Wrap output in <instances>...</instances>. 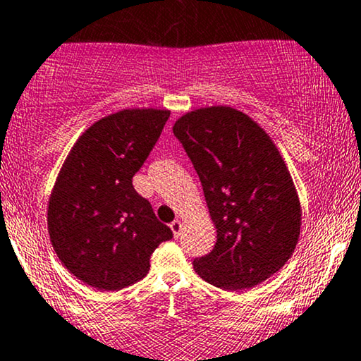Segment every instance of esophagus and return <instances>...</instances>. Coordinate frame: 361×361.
I'll return each instance as SVG.
<instances>
[{
    "instance_id": "esophagus-1",
    "label": "esophagus",
    "mask_w": 361,
    "mask_h": 361,
    "mask_svg": "<svg viewBox=\"0 0 361 361\" xmlns=\"http://www.w3.org/2000/svg\"><path fill=\"white\" fill-rule=\"evenodd\" d=\"M181 221H178V220H175L173 223H170V228H171V231H173V236H175V238H178V236L181 235Z\"/></svg>"
}]
</instances>
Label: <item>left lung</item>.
<instances>
[{
    "label": "left lung",
    "mask_w": 361,
    "mask_h": 361,
    "mask_svg": "<svg viewBox=\"0 0 361 361\" xmlns=\"http://www.w3.org/2000/svg\"><path fill=\"white\" fill-rule=\"evenodd\" d=\"M173 133L202 181L216 243L196 273L223 290H248L288 262L302 212L285 161L245 113L212 106L181 116Z\"/></svg>",
    "instance_id": "obj_1"
}]
</instances>
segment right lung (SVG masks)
Returning a JSON list of instances; mask_svg holds the SVG:
<instances>
[{
	"label": "right lung",
	"mask_w": 361,
	"mask_h": 361,
	"mask_svg": "<svg viewBox=\"0 0 361 361\" xmlns=\"http://www.w3.org/2000/svg\"><path fill=\"white\" fill-rule=\"evenodd\" d=\"M166 109H123L80 136L54 183L48 231L58 258L86 285L115 291L143 280L173 238L133 188L135 173L166 125Z\"/></svg>",
	"instance_id": "1"
}]
</instances>
